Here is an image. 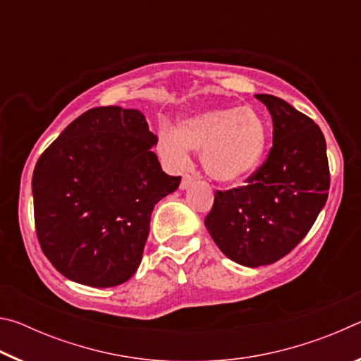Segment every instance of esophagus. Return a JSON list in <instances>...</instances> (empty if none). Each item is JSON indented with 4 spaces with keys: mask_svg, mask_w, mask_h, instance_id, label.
I'll return each mask as SVG.
<instances>
[{
    "mask_svg": "<svg viewBox=\"0 0 361 361\" xmlns=\"http://www.w3.org/2000/svg\"><path fill=\"white\" fill-rule=\"evenodd\" d=\"M191 185H194V178H192L191 175H185V176H183V180H181L180 189H183V191H185V189H188Z\"/></svg>",
    "mask_w": 361,
    "mask_h": 361,
    "instance_id": "1",
    "label": "esophagus"
}]
</instances>
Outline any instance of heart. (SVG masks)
Segmentation results:
<instances>
[{
	"label": "heart",
	"instance_id": "b5f03b06",
	"mask_svg": "<svg viewBox=\"0 0 361 361\" xmlns=\"http://www.w3.org/2000/svg\"><path fill=\"white\" fill-rule=\"evenodd\" d=\"M267 138V122L255 108H212L183 119L176 132L159 130L157 151L173 169L186 166L189 151L200 152V164L212 180L234 185L259 167Z\"/></svg>",
	"mask_w": 361,
	"mask_h": 361
}]
</instances>
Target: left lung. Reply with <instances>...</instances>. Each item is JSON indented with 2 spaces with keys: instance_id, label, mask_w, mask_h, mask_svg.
<instances>
[{
  "instance_id": "1",
  "label": "left lung",
  "mask_w": 361,
  "mask_h": 361,
  "mask_svg": "<svg viewBox=\"0 0 361 361\" xmlns=\"http://www.w3.org/2000/svg\"><path fill=\"white\" fill-rule=\"evenodd\" d=\"M271 113L272 148L247 186L216 191L205 228L237 264L283 258L312 228L328 199L326 142L320 127L290 103L256 94Z\"/></svg>"
}]
</instances>
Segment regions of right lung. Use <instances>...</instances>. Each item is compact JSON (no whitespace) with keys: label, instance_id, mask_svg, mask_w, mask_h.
<instances>
[{"label":"right lung","instance_id":"obj_1","mask_svg":"<svg viewBox=\"0 0 361 361\" xmlns=\"http://www.w3.org/2000/svg\"><path fill=\"white\" fill-rule=\"evenodd\" d=\"M145 114L92 108L36 162L32 191L42 253L73 282L109 288L142 262L151 213L181 176L164 172Z\"/></svg>","mask_w":361,"mask_h":361}]
</instances>
